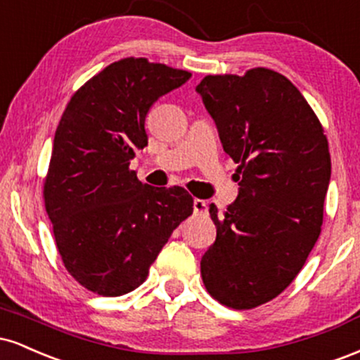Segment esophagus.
Wrapping results in <instances>:
<instances>
[{"mask_svg": "<svg viewBox=\"0 0 360 360\" xmlns=\"http://www.w3.org/2000/svg\"><path fill=\"white\" fill-rule=\"evenodd\" d=\"M193 210H194V213L196 214H203V213H206V210H208V203H206L205 200H194L193 201Z\"/></svg>", "mask_w": 360, "mask_h": 360, "instance_id": "34e87169", "label": "esophagus"}]
</instances>
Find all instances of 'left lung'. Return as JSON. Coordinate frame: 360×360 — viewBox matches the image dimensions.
Returning <instances> with one entry per match:
<instances>
[{
	"mask_svg": "<svg viewBox=\"0 0 360 360\" xmlns=\"http://www.w3.org/2000/svg\"><path fill=\"white\" fill-rule=\"evenodd\" d=\"M223 150L240 164L238 196L218 214L217 240L201 259L214 300L250 309L281 295L318 240L332 162L320 120L283 74L206 76L196 86Z\"/></svg>",
	"mask_w": 360,
	"mask_h": 360,
	"instance_id": "left-lung-1",
	"label": "left lung"
}]
</instances>
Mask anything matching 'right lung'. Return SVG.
Returning a JSON list of instances; mask_svg holds the SVG:
<instances>
[{
  "instance_id": "1",
  "label": "right lung",
  "mask_w": 360,
  "mask_h": 360,
  "mask_svg": "<svg viewBox=\"0 0 360 360\" xmlns=\"http://www.w3.org/2000/svg\"><path fill=\"white\" fill-rule=\"evenodd\" d=\"M191 72L127 57L72 94L53 137L45 210L65 269L101 296L147 279L169 237L193 213L183 188H152L130 160L147 146L146 117Z\"/></svg>"
}]
</instances>
